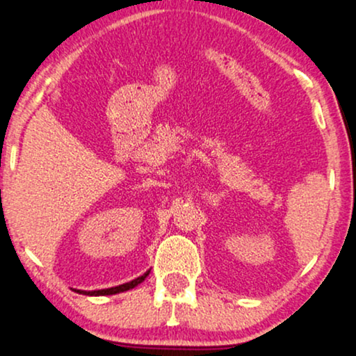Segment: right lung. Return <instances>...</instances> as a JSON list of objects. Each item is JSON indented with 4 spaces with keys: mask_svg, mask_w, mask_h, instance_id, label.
Instances as JSON below:
<instances>
[{
    "mask_svg": "<svg viewBox=\"0 0 356 356\" xmlns=\"http://www.w3.org/2000/svg\"><path fill=\"white\" fill-rule=\"evenodd\" d=\"M149 275V270L146 271V273L141 275V277H138L135 280H131V282L128 283H123V285H118V286H113V288H104V290H93V291H85V290H74L76 293H81V295H90V296H104V295H116V293H123V291H128L131 290V288H135L140 285L143 280L148 277Z\"/></svg>",
    "mask_w": 356,
    "mask_h": 356,
    "instance_id": "1",
    "label": "right lung"
}]
</instances>
